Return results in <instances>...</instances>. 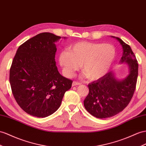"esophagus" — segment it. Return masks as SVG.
I'll use <instances>...</instances> for the list:
<instances>
[{"mask_svg":"<svg viewBox=\"0 0 146 146\" xmlns=\"http://www.w3.org/2000/svg\"><path fill=\"white\" fill-rule=\"evenodd\" d=\"M81 83H80V82H78V81H74L73 82V84H72V86H76V85H80Z\"/></svg>","mask_w":146,"mask_h":146,"instance_id":"esophagus-1","label":"esophagus"}]
</instances>
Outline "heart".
Here are the masks:
<instances>
[{"mask_svg": "<svg viewBox=\"0 0 146 146\" xmlns=\"http://www.w3.org/2000/svg\"><path fill=\"white\" fill-rule=\"evenodd\" d=\"M116 56L113 45L89 42L73 44L59 55V63L66 76L72 77L80 68L89 80H96L109 72Z\"/></svg>", "mask_w": 146, "mask_h": 146, "instance_id": "b5f03b06", "label": "heart"}]
</instances>
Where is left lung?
Masks as SVG:
<instances>
[{"instance_id":"1","label":"left lung","mask_w":146,"mask_h":146,"mask_svg":"<svg viewBox=\"0 0 146 146\" xmlns=\"http://www.w3.org/2000/svg\"><path fill=\"white\" fill-rule=\"evenodd\" d=\"M112 37L122 46L120 62L128 64L129 73L120 81L110 72L88 84L89 91L84 100V106L89 113L98 118H110L124 110L131 100L136 86L138 63L136 56L129 45L119 37Z\"/></svg>"}]
</instances>
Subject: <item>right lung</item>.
Instances as JSON below:
<instances>
[{
	"label": "right lung",
	"mask_w": 146,
	"mask_h": 146,
	"mask_svg": "<svg viewBox=\"0 0 146 146\" xmlns=\"http://www.w3.org/2000/svg\"><path fill=\"white\" fill-rule=\"evenodd\" d=\"M60 38L50 33L37 35L18 47L12 61V94L18 106L33 117L54 113L72 87L73 81L62 76L56 66L55 42Z\"/></svg>",
	"instance_id": "1"
}]
</instances>
